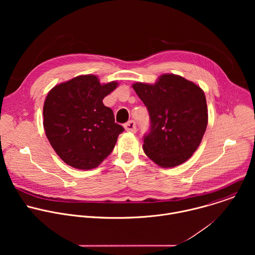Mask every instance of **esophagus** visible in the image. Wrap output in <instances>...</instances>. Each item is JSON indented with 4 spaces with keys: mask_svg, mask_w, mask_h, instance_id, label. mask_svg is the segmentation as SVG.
Returning <instances> with one entry per match:
<instances>
[{
    "mask_svg": "<svg viewBox=\"0 0 255 255\" xmlns=\"http://www.w3.org/2000/svg\"><path fill=\"white\" fill-rule=\"evenodd\" d=\"M124 128L127 132H132V133H135L137 131V128H136V123L131 120L129 122H127L125 125H124Z\"/></svg>",
    "mask_w": 255,
    "mask_h": 255,
    "instance_id": "34e87169",
    "label": "esophagus"
}]
</instances>
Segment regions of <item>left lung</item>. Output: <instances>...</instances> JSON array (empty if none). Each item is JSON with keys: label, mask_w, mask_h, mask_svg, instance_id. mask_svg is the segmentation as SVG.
<instances>
[{"label": "left lung", "mask_w": 255, "mask_h": 255, "mask_svg": "<svg viewBox=\"0 0 255 255\" xmlns=\"http://www.w3.org/2000/svg\"><path fill=\"white\" fill-rule=\"evenodd\" d=\"M132 87L149 113V132L143 137L145 154L161 167L187 161L198 149L208 124L203 90L172 74L160 76L154 85Z\"/></svg>", "instance_id": "left-lung-1"}]
</instances>
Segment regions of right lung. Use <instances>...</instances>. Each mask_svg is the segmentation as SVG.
I'll list each match as a JSON object with an SVG mask.
<instances>
[{"label":"right lung","instance_id":"obj_1","mask_svg":"<svg viewBox=\"0 0 255 255\" xmlns=\"http://www.w3.org/2000/svg\"><path fill=\"white\" fill-rule=\"evenodd\" d=\"M101 85L94 75L80 76L55 86L43 106V126L57 155L79 169L97 167L115 147L124 128L115 123L103 99L117 88Z\"/></svg>","mask_w":255,"mask_h":255}]
</instances>
